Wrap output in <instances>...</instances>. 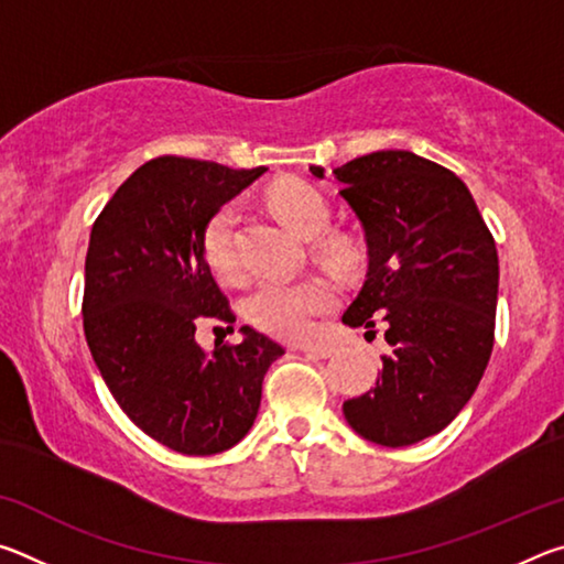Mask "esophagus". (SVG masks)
<instances>
[{
	"label": "esophagus",
	"instance_id": "1",
	"mask_svg": "<svg viewBox=\"0 0 564 564\" xmlns=\"http://www.w3.org/2000/svg\"><path fill=\"white\" fill-rule=\"evenodd\" d=\"M299 350H303L305 356H313V358H330L333 350L330 346H323V343H303V346H299Z\"/></svg>",
	"mask_w": 564,
	"mask_h": 564
}]
</instances>
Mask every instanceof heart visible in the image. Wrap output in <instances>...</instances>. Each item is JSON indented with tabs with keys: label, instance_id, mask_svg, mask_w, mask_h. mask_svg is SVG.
<instances>
[{
	"label": "heart",
	"instance_id": "obj_1",
	"mask_svg": "<svg viewBox=\"0 0 564 564\" xmlns=\"http://www.w3.org/2000/svg\"><path fill=\"white\" fill-rule=\"evenodd\" d=\"M275 216L301 238H318L330 224V208L316 188L303 181H281L269 191ZM236 206H221L204 228V259L221 281H238L243 275L236 246ZM326 251L340 259V248ZM333 305V289L326 281H263L246 301V316L253 326L279 338L308 336L313 323Z\"/></svg>",
	"mask_w": 564,
	"mask_h": 564
}]
</instances>
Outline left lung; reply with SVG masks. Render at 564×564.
<instances>
[{
    "label": "left lung",
    "mask_w": 564,
    "mask_h": 564,
    "mask_svg": "<svg viewBox=\"0 0 564 564\" xmlns=\"http://www.w3.org/2000/svg\"><path fill=\"white\" fill-rule=\"evenodd\" d=\"M333 174L368 248L343 323L376 328L380 318L393 348L376 388L346 400L343 415L366 441L405 447L451 425L488 368L498 248L463 181L413 151H373Z\"/></svg>",
    "instance_id": "left-lung-1"
}]
</instances>
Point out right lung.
<instances>
[{
  "label": "right lung",
  "mask_w": 564,
  "mask_h": 564,
  "mask_svg": "<svg viewBox=\"0 0 564 564\" xmlns=\"http://www.w3.org/2000/svg\"><path fill=\"white\" fill-rule=\"evenodd\" d=\"M159 156L123 181L91 228L84 333L113 400L156 443L216 455L251 431L263 376L283 348L251 326L206 352L196 326L234 323L204 259V228L263 174Z\"/></svg>",
  "instance_id": "1"
}]
</instances>
